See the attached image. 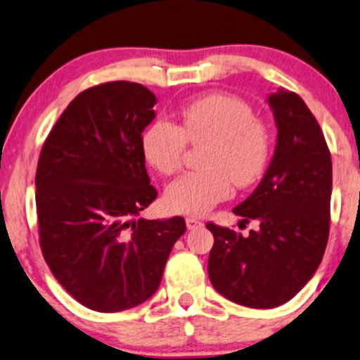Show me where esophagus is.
Returning a JSON list of instances; mask_svg holds the SVG:
<instances>
[{
  "label": "esophagus",
  "instance_id": "34e87169",
  "mask_svg": "<svg viewBox=\"0 0 360 360\" xmlns=\"http://www.w3.org/2000/svg\"><path fill=\"white\" fill-rule=\"evenodd\" d=\"M186 226H188L189 231H193V229H199V227H202L204 222L195 219V217H186Z\"/></svg>",
  "mask_w": 360,
  "mask_h": 360
}]
</instances>
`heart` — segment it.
Masks as SVG:
<instances>
[{"label": "heart", "instance_id": "obj_1", "mask_svg": "<svg viewBox=\"0 0 360 360\" xmlns=\"http://www.w3.org/2000/svg\"><path fill=\"white\" fill-rule=\"evenodd\" d=\"M186 141L206 144L199 166L167 186L166 204L172 211L201 216L236 188H249L269 162L271 141L252 109L239 98L209 94L181 109V126L156 120L146 127L141 148L146 161L161 174L179 169Z\"/></svg>", "mask_w": 360, "mask_h": 360}]
</instances>
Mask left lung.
Wrapping results in <instances>:
<instances>
[{"mask_svg": "<svg viewBox=\"0 0 360 360\" xmlns=\"http://www.w3.org/2000/svg\"><path fill=\"white\" fill-rule=\"evenodd\" d=\"M267 103L277 127L274 156L254 193L233 209L259 227L243 236L207 222L211 284L252 309L281 306L307 284L324 256L330 221L332 161L321 126L295 93L279 89Z\"/></svg>", "mask_w": 360, "mask_h": 360, "instance_id": "obj_1", "label": "left lung"}]
</instances>
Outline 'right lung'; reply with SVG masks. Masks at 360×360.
Listing matches in <instances>:
<instances>
[{
  "mask_svg": "<svg viewBox=\"0 0 360 360\" xmlns=\"http://www.w3.org/2000/svg\"><path fill=\"white\" fill-rule=\"evenodd\" d=\"M143 84L112 81L68 104L36 169L39 245L59 284L84 307L121 312L161 284L183 217L143 219L158 191L141 148L156 117Z\"/></svg>",
  "mask_w": 360,
  "mask_h": 360,
  "instance_id": "1",
  "label": "right lung"
}]
</instances>
